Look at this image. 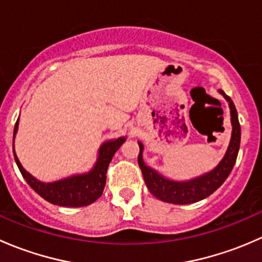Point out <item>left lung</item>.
<instances>
[{"label": "left lung", "mask_w": 262, "mask_h": 262, "mask_svg": "<svg viewBox=\"0 0 262 262\" xmlns=\"http://www.w3.org/2000/svg\"><path fill=\"white\" fill-rule=\"evenodd\" d=\"M219 94L223 95V97L228 102L229 110H231L232 134L226 155L223 156L221 162L213 170L208 171V172L203 173L198 178L190 179V180H171V179L165 178L158 171H156L155 168L149 167L144 163V147L142 142H138V165L141 167L142 173H143V179L148 190L157 199L162 200L165 203H171V204H191V203H196L213 194L231 173L232 168L236 163L239 143H241V126H239L236 106H234L231 97L227 96L222 90H219Z\"/></svg>", "instance_id": "1"}]
</instances>
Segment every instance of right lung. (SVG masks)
Masks as SVG:
<instances>
[{
  "label": "right lung",
  "mask_w": 262,
  "mask_h": 262,
  "mask_svg": "<svg viewBox=\"0 0 262 262\" xmlns=\"http://www.w3.org/2000/svg\"><path fill=\"white\" fill-rule=\"evenodd\" d=\"M18 129V119L15 124L14 139H12V149H14L15 162H16L21 175L31 189L40 195L47 202L54 205L68 208H80L92 204L96 202L104 191L106 184V171L109 163L112 162L116 150L126 141V137H119L116 139L104 142L97 152L96 162L94 167L84 173H76L68 178L53 182H43L34 178L30 172L25 170L18 161L15 153V137Z\"/></svg>",
  "instance_id": "right-lung-1"
}]
</instances>
